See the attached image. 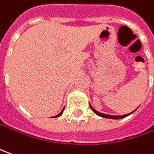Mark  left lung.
Returning a JSON list of instances; mask_svg holds the SVG:
<instances>
[{
    "instance_id": "left-lung-1",
    "label": "left lung",
    "mask_w": 154,
    "mask_h": 154,
    "mask_svg": "<svg viewBox=\"0 0 154 154\" xmlns=\"http://www.w3.org/2000/svg\"><path fill=\"white\" fill-rule=\"evenodd\" d=\"M89 106H90V108L92 109V111H93L94 113L96 114V115H98L100 117H101V118H105V119H124V118H126L127 116H129L130 114H132L134 112H135V110L137 108L135 109V111H133L132 112H130V113H128V114H125V115H119V116H115V115H109V114H105V113H102V112H100L98 111H96L95 109L94 108L93 106H91V104L89 103Z\"/></svg>"
}]
</instances>
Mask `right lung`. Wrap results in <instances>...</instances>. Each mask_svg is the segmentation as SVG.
Masks as SVG:
<instances>
[{"label":"right lung","mask_w":154,"mask_h":154,"mask_svg":"<svg viewBox=\"0 0 154 154\" xmlns=\"http://www.w3.org/2000/svg\"><path fill=\"white\" fill-rule=\"evenodd\" d=\"M64 110H65V108L62 109V111H61V112H60V113L58 114V115H56V116H54L53 118H58V117H60V116H61V115L63 114V112H64Z\"/></svg>","instance_id":"add662e5"}]
</instances>
